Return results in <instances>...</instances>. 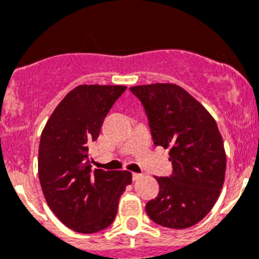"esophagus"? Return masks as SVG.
I'll list each match as a JSON object with an SVG mask.
<instances>
[{
  "label": "esophagus",
  "mask_w": 259,
  "mask_h": 259,
  "mask_svg": "<svg viewBox=\"0 0 259 259\" xmlns=\"http://www.w3.org/2000/svg\"><path fill=\"white\" fill-rule=\"evenodd\" d=\"M141 178H144L143 174H136V172L132 174V179H134L135 182H136V180H140Z\"/></svg>",
  "instance_id": "obj_1"
}]
</instances>
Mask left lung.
<instances>
[{
    "mask_svg": "<svg viewBox=\"0 0 259 259\" xmlns=\"http://www.w3.org/2000/svg\"><path fill=\"white\" fill-rule=\"evenodd\" d=\"M130 89L143 102L155 145L170 149L174 167L170 178H155L159 193L146 203V214L163 227H192L209 214L224 183L227 159L217 122L176 84Z\"/></svg>",
    "mask_w": 259,
    "mask_h": 259,
    "instance_id": "obj_1",
    "label": "left lung"
}]
</instances>
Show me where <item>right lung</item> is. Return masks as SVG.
I'll return each mask as SVG.
<instances>
[{"mask_svg": "<svg viewBox=\"0 0 259 259\" xmlns=\"http://www.w3.org/2000/svg\"><path fill=\"white\" fill-rule=\"evenodd\" d=\"M124 85H79L48 119L38 146V179L47 203L71 230L95 233L113 223L130 171H92L89 145Z\"/></svg>", "mask_w": 259, "mask_h": 259, "instance_id": "obj_1", "label": "right lung"}]
</instances>
